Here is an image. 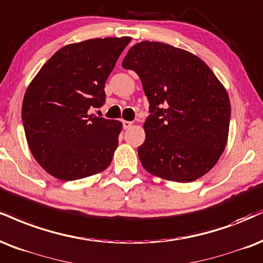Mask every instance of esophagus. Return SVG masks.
Wrapping results in <instances>:
<instances>
[{
	"instance_id": "1",
	"label": "esophagus",
	"mask_w": 263,
	"mask_h": 263,
	"mask_svg": "<svg viewBox=\"0 0 263 263\" xmlns=\"http://www.w3.org/2000/svg\"><path fill=\"white\" fill-rule=\"evenodd\" d=\"M122 125H123V128L128 129V128H131L132 126H134V122H131V121H122Z\"/></svg>"
}]
</instances>
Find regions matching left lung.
<instances>
[{"label":"left lung","mask_w":263,"mask_h":263,"mask_svg":"<svg viewBox=\"0 0 263 263\" xmlns=\"http://www.w3.org/2000/svg\"><path fill=\"white\" fill-rule=\"evenodd\" d=\"M122 67L140 76L151 104L138 147L144 169L174 182L205 175L229 135L232 107L222 82L198 56L158 41L132 46Z\"/></svg>","instance_id":"obj_1"}]
</instances>
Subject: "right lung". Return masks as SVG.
<instances>
[{"label": "right lung", "instance_id": "obj_1", "mask_svg": "<svg viewBox=\"0 0 263 263\" xmlns=\"http://www.w3.org/2000/svg\"><path fill=\"white\" fill-rule=\"evenodd\" d=\"M129 36L68 44L45 62L22 104L25 138L39 165L72 181L106 169L122 123L89 115L105 103V82Z\"/></svg>", "mask_w": 263, "mask_h": 263}]
</instances>
